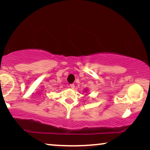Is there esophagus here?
<instances>
[{
	"label": "esophagus",
	"instance_id": "1",
	"mask_svg": "<svg viewBox=\"0 0 150 150\" xmlns=\"http://www.w3.org/2000/svg\"><path fill=\"white\" fill-rule=\"evenodd\" d=\"M70 87L73 89V88H75V85L73 84V83H72V84H70Z\"/></svg>",
	"mask_w": 150,
	"mask_h": 150
}]
</instances>
